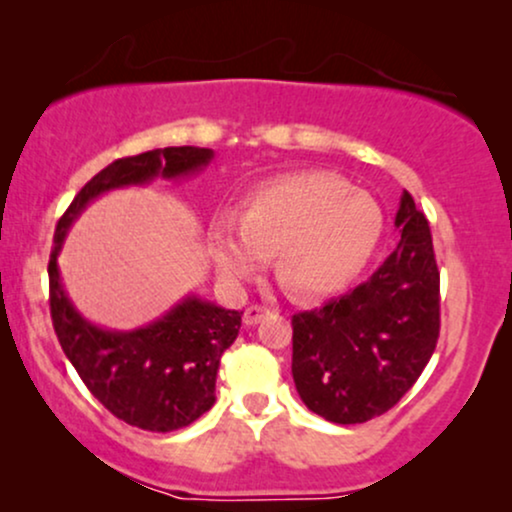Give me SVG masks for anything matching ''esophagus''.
<instances>
[{
  "mask_svg": "<svg viewBox=\"0 0 512 512\" xmlns=\"http://www.w3.org/2000/svg\"><path fill=\"white\" fill-rule=\"evenodd\" d=\"M264 315H269V308H262V305H250V308H245L243 322L248 327H252V325H257Z\"/></svg>",
  "mask_w": 512,
  "mask_h": 512,
  "instance_id": "34e87169",
  "label": "esophagus"
}]
</instances>
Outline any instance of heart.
Returning a JSON list of instances; mask_svg holds the SVG:
<instances>
[{
    "mask_svg": "<svg viewBox=\"0 0 512 512\" xmlns=\"http://www.w3.org/2000/svg\"><path fill=\"white\" fill-rule=\"evenodd\" d=\"M385 231L378 199L322 170L276 175L245 197L243 216L219 211L211 255L223 279L243 284L276 252V274L301 301L354 284Z\"/></svg>",
    "mask_w": 512,
    "mask_h": 512,
    "instance_id": "1",
    "label": "heart"
}]
</instances>
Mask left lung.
I'll list each match as a JSON object with an SVG mask.
<instances>
[{
  "label": "left lung",
  "instance_id": "left-lung-1",
  "mask_svg": "<svg viewBox=\"0 0 512 512\" xmlns=\"http://www.w3.org/2000/svg\"><path fill=\"white\" fill-rule=\"evenodd\" d=\"M395 226L399 243L378 272L291 320L293 383L332 424H366L395 407L436 351L440 274L431 228L407 190Z\"/></svg>",
  "mask_w": 512,
  "mask_h": 512
}]
</instances>
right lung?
Wrapping results in <instances>:
<instances>
[{
	"label": "right lung",
	"instance_id": "1",
	"mask_svg": "<svg viewBox=\"0 0 512 512\" xmlns=\"http://www.w3.org/2000/svg\"><path fill=\"white\" fill-rule=\"evenodd\" d=\"M211 158L214 151L199 146H166L117 158L81 187L55 231L48 264L50 313L62 351L110 414L144 431H178L214 407L219 361L236 342L240 313L190 293L149 325L108 330L76 310L57 257L72 223L93 199L156 178L185 180L207 168Z\"/></svg>",
	"mask_w": 512,
	"mask_h": 512
}]
</instances>
